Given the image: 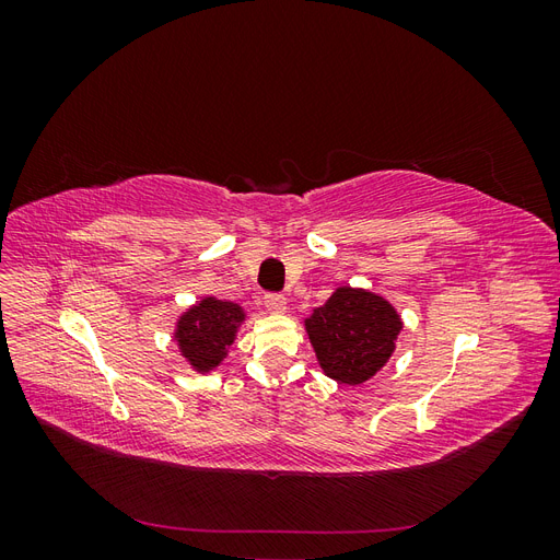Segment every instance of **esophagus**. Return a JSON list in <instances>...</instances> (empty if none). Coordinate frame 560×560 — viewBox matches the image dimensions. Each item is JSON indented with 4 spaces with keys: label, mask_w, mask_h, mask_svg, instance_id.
Instances as JSON below:
<instances>
[{
    "label": "esophagus",
    "mask_w": 560,
    "mask_h": 560,
    "mask_svg": "<svg viewBox=\"0 0 560 560\" xmlns=\"http://www.w3.org/2000/svg\"><path fill=\"white\" fill-rule=\"evenodd\" d=\"M264 308L268 313L282 315L287 311V299L282 294H264Z\"/></svg>",
    "instance_id": "1"
}]
</instances>
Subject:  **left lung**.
I'll return each mask as SVG.
<instances>
[{
	"mask_svg": "<svg viewBox=\"0 0 560 560\" xmlns=\"http://www.w3.org/2000/svg\"><path fill=\"white\" fill-rule=\"evenodd\" d=\"M401 317L387 299L338 287L325 306L306 317V331L325 376L362 385L387 364L401 331Z\"/></svg>",
	"mask_w": 560,
	"mask_h": 560,
	"instance_id": "left-lung-1",
	"label": "left lung"
}]
</instances>
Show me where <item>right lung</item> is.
<instances>
[{
  "label": "right lung",
  "instance_id": "right-lung-1",
  "mask_svg": "<svg viewBox=\"0 0 560 560\" xmlns=\"http://www.w3.org/2000/svg\"><path fill=\"white\" fill-rule=\"evenodd\" d=\"M243 322L245 308L238 303L202 296L179 315L173 338L194 371L210 374L224 362Z\"/></svg>",
  "mask_w": 560,
  "mask_h": 560
}]
</instances>
